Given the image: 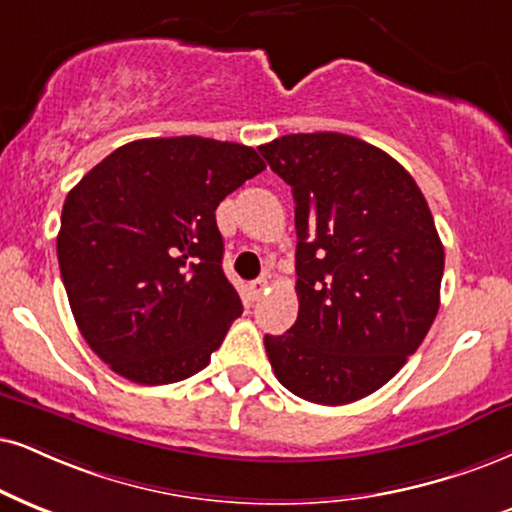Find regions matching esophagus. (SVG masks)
<instances>
[{
  "mask_svg": "<svg viewBox=\"0 0 512 512\" xmlns=\"http://www.w3.org/2000/svg\"><path fill=\"white\" fill-rule=\"evenodd\" d=\"M249 289H251V296H254V299H261V294L268 289V280L266 277H258V280L251 282Z\"/></svg>",
  "mask_w": 512,
  "mask_h": 512,
  "instance_id": "1",
  "label": "esophagus"
}]
</instances>
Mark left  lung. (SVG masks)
I'll use <instances>...</instances> for the list:
<instances>
[{"instance_id":"1","label":"left lung","mask_w":512,"mask_h":512,"mask_svg":"<svg viewBox=\"0 0 512 512\" xmlns=\"http://www.w3.org/2000/svg\"><path fill=\"white\" fill-rule=\"evenodd\" d=\"M292 187L299 315L266 334L275 377L320 406L384 387L439 311L444 246L420 187L382 149L342 132L258 147Z\"/></svg>"}]
</instances>
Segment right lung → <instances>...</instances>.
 Instances as JSON below:
<instances>
[{"mask_svg": "<svg viewBox=\"0 0 512 512\" xmlns=\"http://www.w3.org/2000/svg\"><path fill=\"white\" fill-rule=\"evenodd\" d=\"M266 168L206 137L123 144L68 192L56 237L78 330L113 372L173 384L204 370L242 315L216 208Z\"/></svg>", "mask_w": 512, "mask_h": 512, "instance_id": "obj_1", "label": "right lung"}]
</instances>
